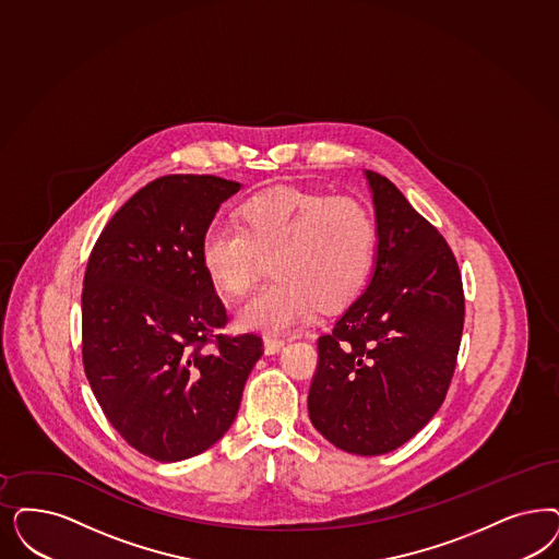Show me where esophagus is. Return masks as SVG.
I'll return each mask as SVG.
<instances>
[{
    "instance_id": "1",
    "label": "esophagus",
    "mask_w": 559,
    "mask_h": 559,
    "mask_svg": "<svg viewBox=\"0 0 559 559\" xmlns=\"http://www.w3.org/2000/svg\"><path fill=\"white\" fill-rule=\"evenodd\" d=\"M285 338H281V336H264V350H266V355H274V353H278L281 348L285 347Z\"/></svg>"
}]
</instances>
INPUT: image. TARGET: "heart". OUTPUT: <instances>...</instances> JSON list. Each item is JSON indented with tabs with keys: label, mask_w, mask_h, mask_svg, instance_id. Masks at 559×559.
Instances as JSON below:
<instances>
[{
	"label": "heart",
	"mask_w": 559,
	"mask_h": 559,
	"mask_svg": "<svg viewBox=\"0 0 559 559\" xmlns=\"http://www.w3.org/2000/svg\"><path fill=\"white\" fill-rule=\"evenodd\" d=\"M235 223L206 229L198 260L227 299H241L269 260L274 281L237 311L241 330L283 332L308 320L318 304L345 308L366 289L378 223L361 200L281 186L243 200Z\"/></svg>",
	"instance_id": "b5f03b06"
}]
</instances>
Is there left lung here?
Instances as JSON below:
<instances>
[{
  "mask_svg": "<svg viewBox=\"0 0 559 559\" xmlns=\"http://www.w3.org/2000/svg\"><path fill=\"white\" fill-rule=\"evenodd\" d=\"M378 223L366 293L318 338L309 419L336 448L378 456L421 431L452 382L464 326L461 270L442 233L367 171Z\"/></svg>",
  "mask_w": 559,
  "mask_h": 559,
  "instance_id": "8db88e82",
  "label": "left lung"
}]
</instances>
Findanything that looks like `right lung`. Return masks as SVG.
<instances>
[{"mask_svg":"<svg viewBox=\"0 0 559 559\" xmlns=\"http://www.w3.org/2000/svg\"><path fill=\"white\" fill-rule=\"evenodd\" d=\"M241 186L214 175H165L111 216L82 289V364L109 424L140 454L192 459L235 421L253 332L221 334L229 318L198 246Z\"/></svg>","mask_w":559,"mask_h":559,"instance_id":"add662e5","label":"right lung"}]
</instances>
